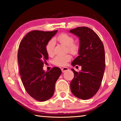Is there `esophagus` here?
I'll use <instances>...</instances> for the list:
<instances>
[{"label": "esophagus", "mask_w": 121, "mask_h": 121, "mask_svg": "<svg viewBox=\"0 0 121 121\" xmlns=\"http://www.w3.org/2000/svg\"><path fill=\"white\" fill-rule=\"evenodd\" d=\"M69 70V68H67V67H63L62 69H61V70H62V73H65V71H68Z\"/></svg>", "instance_id": "esophagus-1"}]
</instances>
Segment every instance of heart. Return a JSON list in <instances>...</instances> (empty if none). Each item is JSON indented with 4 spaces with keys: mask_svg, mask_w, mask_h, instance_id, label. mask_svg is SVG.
Segmentation results:
<instances>
[{
    "mask_svg": "<svg viewBox=\"0 0 121 121\" xmlns=\"http://www.w3.org/2000/svg\"><path fill=\"white\" fill-rule=\"evenodd\" d=\"M56 40L61 43L67 47V50L69 52L73 54H76L79 50V46L77 44L73 43L74 38L72 36L66 33H62L57 37ZM55 42L53 39L48 41L46 45V51L49 56H52L54 54V48ZM71 59V56L70 54L65 56H58L55 57L53 60L54 65L58 66H64L67 63L70 61Z\"/></svg>",
    "mask_w": 121,
    "mask_h": 121,
    "instance_id": "1",
    "label": "heart"
}]
</instances>
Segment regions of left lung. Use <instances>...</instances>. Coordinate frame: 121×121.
Segmentation results:
<instances>
[{"label":"left lung","instance_id":"obj_1","mask_svg":"<svg viewBox=\"0 0 121 121\" xmlns=\"http://www.w3.org/2000/svg\"><path fill=\"white\" fill-rule=\"evenodd\" d=\"M79 37V56L71 63L73 66L79 65V72L71 69L74 77L70 83L71 92L83 100L95 95L101 85L105 69V54L103 43L99 37L91 29L82 26L70 30Z\"/></svg>","mask_w":121,"mask_h":121}]
</instances>
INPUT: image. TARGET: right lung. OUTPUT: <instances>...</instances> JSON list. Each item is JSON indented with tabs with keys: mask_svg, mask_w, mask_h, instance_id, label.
<instances>
[{
	"mask_svg": "<svg viewBox=\"0 0 121 121\" xmlns=\"http://www.w3.org/2000/svg\"><path fill=\"white\" fill-rule=\"evenodd\" d=\"M57 31H31L19 45L17 60L21 81L27 93L39 101H45L52 97L55 84L61 74L59 67H53L46 72L43 69L48 59L46 45Z\"/></svg>",
	"mask_w": 121,
	"mask_h": 121,
	"instance_id": "right-lung-1",
	"label": "right lung"
}]
</instances>
